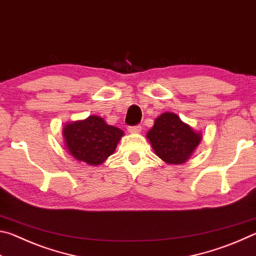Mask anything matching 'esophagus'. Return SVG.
Here are the masks:
<instances>
[{"label":"esophagus","instance_id":"34e87169","mask_svg":"<svg viewBox=\"0 0 256 256\" xmlns=\"http://www.w3.org/2000/svg\"><path fill=\"white\" fill-rule=\"evenodd\" d=\"M128 131L130 133H138V132H141V126H140V125H134V126H128Z\"/></svg>","mask_w":256,"mask_h":256}]
</instances>
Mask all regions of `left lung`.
I'll list each match as a JSON object with an SVG mask.
<instances>
[{"label":"left lung","instance_id":"8db88e82","mask_svg":"<svg viewBox=\"0 0 256 256\" xmlns=\"http://www.w3.org/2000/svg\"><path fill=\"white\" fill-rule=\"evenodd\" d=\"M156 154L167 164H180L186 160L201 141V136L183 123L174 112H164L146 134Z\"/></svg>","mask_w":256,"mask_h":256}]
</instances>
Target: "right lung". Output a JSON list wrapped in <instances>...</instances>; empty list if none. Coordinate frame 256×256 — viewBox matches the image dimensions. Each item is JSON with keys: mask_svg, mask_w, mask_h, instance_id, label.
<instances>
[{"mask_svg": "<svg viewBox=\"0 0 256 256\" xmlns=\"http://www.w3.org/2000/svg\"><path fill=\"white\" fill-rule=\"evenodd\" d=\"M68 150L76 159L88 164H100L114 152L123 136L118 128L106 124L99 116L66 124L63 130Z\"/></svg>", "mask_w": 256, "mask_h": 256, "instance_id": "add662e5", "label": "right lung"}]
</instances>
